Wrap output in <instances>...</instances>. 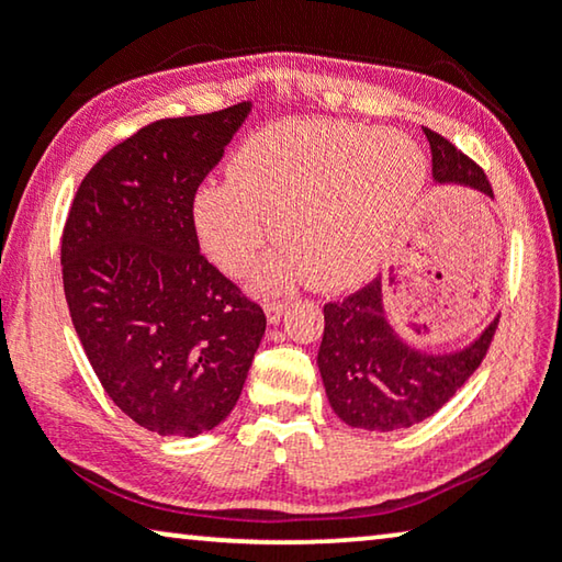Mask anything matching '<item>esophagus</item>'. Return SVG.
I'll return each instance as SVG.
<instances>
[{"label":"esophagus","instance_id":"1","mask_svg":"<svg viewBox=\"0 0 562 562\" xmlns=\"http://www.w3.org/2000/svg\"><path fill=\"white\" fill-rule=\"evenodd\" d=\"M284 307H288V302L284 300H267L265 302V315H267V323L270 325H278L280 317L284 313Z\"/></svg>","mask_w":562,"mask_h":562}]
</instances>
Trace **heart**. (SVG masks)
Segmentation results:
<instances>
[{"instance_id": "1", "label": "heart", "mask_w": 562, "mask_h": 562, "mask_svg": "<svg viewBox=\"0 0 562 562\" xmlns=\"http://www.w3.org/2000/svg\"><path fill=\"white\" fill-rule=\"evenodd\" d=\"M427 187V159L400 132L345 122H282L247 137L227 180L192 198L204 255L243 272L272 235L284 247L255 274L282 288L310 272L317 288L342 290L370 278L403 237Z\"/></svg>"}]
</instances>
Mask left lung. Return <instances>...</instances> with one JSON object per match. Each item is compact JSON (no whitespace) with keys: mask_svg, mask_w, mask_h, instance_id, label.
<instances>
[{"mask_svg":"<svg viewBox=\"0 0 562 562\" xmlns=\"http://www.w3.org/2000/svg\"><path fill=\"white\" fill-rule=\"evenodd\" d=\"M432 149L435 184H456L493 200V187L473 159L425 130ZM497 315L468 345L425 350L407 342L390 323L382 280L342 302L325 305V333L317 352L329 407L345 425L370 432L403 430L438 413L483 362Z\"/></svg>","mask_w":562,"mask_h":562,"instance_id":"8db88e82","label":"left lung"}]
</instances>
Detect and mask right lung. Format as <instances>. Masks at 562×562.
I'll list each match as a JSON object with an SVG mask.
<instances>
[{
    "label": "right lung",
    "instance_id": "right-lung-1",
    "mask_svg": "<svg viewBox=\"0 0 562 562\" xmlns=\"http://www.w3.org/2000/svg\"><path fill=\"white\" fill-rule=\"evenodd\" d=\"M252 102L159 120L112 147L79 184L61 280L104 393L157 435L215 430L233 413L265 313L200 255L192 198Z\"/></svg>",
    "mask_w": 562,
    "mask_h": 562
}]
</instances>
